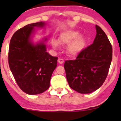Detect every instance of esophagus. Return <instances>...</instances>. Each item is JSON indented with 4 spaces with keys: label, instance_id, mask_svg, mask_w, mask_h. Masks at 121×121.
<instances>
[{
    "label": "esophagus",
    "instance_id": "obj_1",
    "mask_svg": "<svg viewBox=\"0 0 121 121\" xmlns=\"http://www.w3.org/2000/svg\"><path fill=\"white\" fill-rule=\"evenodd\" d=\"M58 62L60 63V64H63L64 63V60L62 59V58H58Z\"/></svg>",
    "mask_w": 121,
    "mask_h": 121
}]
</instances>
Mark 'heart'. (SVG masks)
Masks as SVG:
<instances>
[{
  "mask_svg": "<svg viewBox=\"0 0 121 121\" xmlns=\"http://www.w3.org/2000/svg\"><path fill=\"white\" fill-rule=\"evenodd\" d=\"M81 33L78 31H69L64 33L61 36L60 42L63 44L71 43L68 46L67 52L71 56H77L82 52L85 48L86 44V39L85 38L80 37ZM53 45L57 48L58 46V42L54 41Z\"/></svg>",
  "mask_w": 121,
  "mask_h": 121,
  "instance_id": "1",
  "label": "heart"
}]
</instances>
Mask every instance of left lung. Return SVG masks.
Instances as JSON below:
<instances>
[{"label":"left lung","mask_w":121,"mask_h":121,"mask_svg":"<svg viewBox=\"0 0 121 121\" xmlns=\"http://www.w3.org/2000/svg\"><path fill=\"white\" fill-rule=\"evenodd\" d=\"M96 30L93 43L84 48L74 60L64 63L69 86L81 94L94 92L103 84L112 58V47L107 35L97 25Z\"/></svg>","instance_id":"8db88e82"}]
</instances>
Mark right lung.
<instances>
[{"instance_id":"obj_1","label":"right lung","mask_w":121,"mask_h":121,"mask_svg":"<svg viewBox=\"0 0 121 121\" xmlns=\"http://www.w3.org/2000/svg\"><path fill=\"white\" fill-rule=\"evenodd\" d=\"M44 25L41 22L27 24L17 30L10 41V69L20 88L30 95L41 94L50 87L52 75L57 67L58 57L46 52L44 43L34 45L30 41L34 27Z\"/></svg>"}]
</instances>
